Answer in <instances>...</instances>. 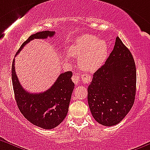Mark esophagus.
<instances>
[{"instance_id":"esophagus-1","label":"esophagus","mask_w":150,"mask_h":150,"mask_svg":"<svg viewBox=\"0 0 150 150\" xmlns=\"http://www.w3.org/2000/svg\"><path fill=\"white\" fill-rule=\"evenodd\" d=\"M72 80L75 84H78V82H79V76H78V75H76V74H74V75H72Z\"/></svg>"}]
</instances>
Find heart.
<instances>
[{
    "label": "heart",
    "mask_w": 150,
    "mask_h": 150,
    "mask_svg": "<svg viewBox=\"0 0 150 150\" xmlns=\"http://www.w3.org/2000/svg\"><path fill=\"white\" fill-rule=\"evenodd\" d=\"M107 43L91 35H84L75 41L69 48V54L78 58L81 69L93 72L103 66L108 57ZM69 60V57H66Z\"/></svg>",
    "instance_id": "b5f03b06"
}]
</instances>
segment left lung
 I'll use <instances>...</instances> for the list:
<instances>
[{"label": "left lung", "instance_id": "1", "mask_svg": "<svg viewBox=\"0 0 150 150\" xmlns=\"http://www.w3.org/2000/svg\"><path fill=\"white\" fill-rule=\"evenodd\" d=\"M136 80L134 58L117 36L114 49L87 89L90 110L98 123L115 125L127 115L134 102Z\"/></svg>", "mask_w": 150, "mask_h": 150}]
</instances>
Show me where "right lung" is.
<instances>
[{
    "mask_svg": "<svg viewBox=\"0 0 150 150\" xmlns=\"http://www.w3.org/2000/svg\"><path fill=\"white\" fill-rule=\"evenodd\" d=\"M54 31L38 32L29 36L23 43L16 55L23 47L34 39L52 37ZM72 72L61 73L52 87L40 93H30L23 88L16 75L15 59L12 66V81L15 98L23 116L34 125L44 129H52L61 123L67 117L70 99L75 84L72 82Z\"/></svg>",
    "mask_w": 150,
    "mask_h": 150,
    "instance_id": "right-lung-1",
    "label": "right lung"
}]
</instances>
